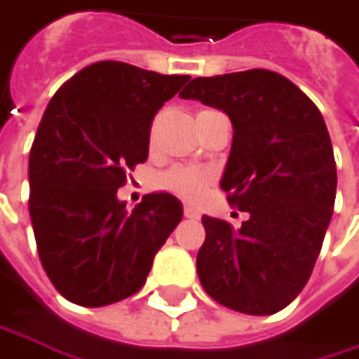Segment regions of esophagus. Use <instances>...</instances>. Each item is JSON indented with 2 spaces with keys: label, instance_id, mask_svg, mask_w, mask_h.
Here are the masks:
<instances>
[{
  "label": "esophagus",
  "instance_id": "1",
  "mask_svg": "<svg viewBox=\"0 0 359 359\" xmlns=\"http://www.w3.org/2000/svg\"><path fill=\"white\" fill-rule=\"evenodd\" d=\"M184 217H189V219H197V217H199V210H197V208H193V205H184Z\"/></svg>",
  "mask_w": 359,
  "mask_h": 359
}]
</instances>
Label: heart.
Masks as SVG:
<instances>
[{
	"label": "heart",
	"instance_id": "obj_1",
	"mask_svg": "<svg viewBox=\"0 0 359 359\" xmlns=\"http://www.w3.org/2000/svg\"><path fill=\"white\" fill-rule=\"evenodd\" d=\"M212 182V172L191 166H172L158 177V187L170 191L182 199L195 201L203 195L208 184Z\"/></svg>",
	"mask_w": 359,
	"mask_h": 359
}]
</instances>
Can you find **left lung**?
Segmentation results:
<instances>
[{"mask_svg":"<svg viewBox=\"0 0 359 359\" xmlns=\"http://www.w3.org/2000/svg\"><path fill=\"white\" fill-rule=\"evenodd\" d=\"M228 114L234 135L219 187L248 219L203 215V290L222 306L265 316L306 285L329 228L337 168L323 114L287 78L248 69L195 78L180 92Z\"/></svg>","mask_w":359,"mask_h":359,"instance_id":"8db88e82","label":"left lung"}]
</instances>
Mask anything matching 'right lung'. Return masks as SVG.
<instances>
[{
  "mask_svg": "<svg viewBox=\"0 0 359 359\" xmlns=\"http://www.w3.org/2000/svg\"><path fill=\"white\" fill-rule=\"evenodd\" d=\"M189 76L98 61L50 98L28 160V210L36 248L57 292L96 309L133 296L182 219L170 193L125 210L127 170L146 162L149 125Z\"/></svg>",
  "mask_w": 359,
  "mask_h": 359,
  "instance_id": "obj_1",
  "label": "right lung"
}]
</instances>
